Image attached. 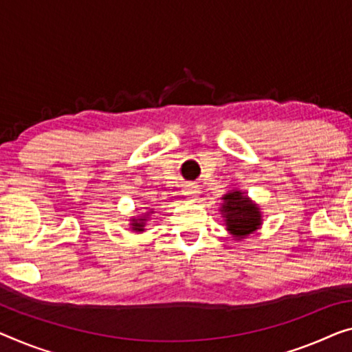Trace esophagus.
<instances>
[{
  "label": "esophagus",
  "mask_w": 352,
  "mask_h": 352,
  "mask_svg": "<svg viewBox=\"0 0 352 352\" xmlns=\"http://www.w3.org/2000/svg\"><path fill=\"white\" fill-rule=\"evenodd\" d=\"M183 194L188 197H197L199 194H201V186L196 185V183H186V185L183 186Z\"/></svg>",
  "instance_id": "esophagus-1"
}]
</instances>
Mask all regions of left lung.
<instances>
[{"mask_svg":"<svg viewBox=\"0 0 352 352\" xmlns=\"http://www.w3.org/2000/svg\"><path fill=\"white\" fill-rule=\"evenodd\" d=\"M221 212L226 229L237 240L245 239L261 228L262 214L259 207L245 192L232 190L223 196Z\"/></svg>","mask_w":352,"mask_h":352,"instance_id":"obj_1","label":"left lung"}]
</instances>
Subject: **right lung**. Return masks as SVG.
Segmentation results:
<instances>
[{"label":"right lung","instance_id":"right-lung-1","mask_svg":"<svg viewBox=\"0 0 352 352\" xmlns=\"http://www.w3.org/2000/svg\"><path fill=\"white\" fill-rule=\"evenodd\" d=\"M148 213H153V212H148ZM148 213H146L145 217H142V218H133V219H131V226H133V230H135V232H142L144 228H145L146 218H148Z\"/></svg>","mask_w":352,"mask_h":352}]
</instances>
